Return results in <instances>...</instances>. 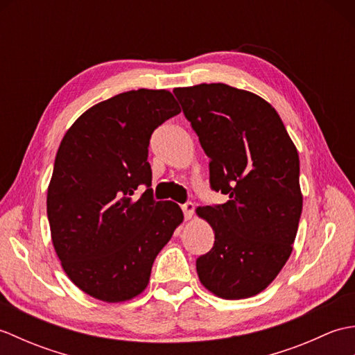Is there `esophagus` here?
I'll return each instance as SVG.
<instances>
[{
  "instance_id": "1",
  "label": "esophagus",
  "mask_w": 355,
  "mask_h": 355,
  "mask_svg": "<svg viewBox=\"0 0 355 355\" xmlns=\"http://www.w3.org/2000/svg\"><path fill=\"white\" fill-rule=\"evenodd\" d=\"M182 209H183V214H184L186 220H191L192 215H193V209H195V206L192 205V202H191V201L184 202V205L182 206Z\"/></svg>"
}]
</instances>
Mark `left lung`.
<instances>
[{"label": "left lung", "mask_w": 355, "mask_h": 355, "mask_svg": "<svg viewBox=\"0 0 355 355\" xmlns=\"http://www.w3.org/2000/svg\"><path fill=\"white\" fill-rule=\"evenodd\" d=\"M210 158V186L224 205L198 207L215 244L197 259L200 282L223 299L256 296L293 252L302 192L299 154L281 117L254 93L225 84L173 89Z\"/></svg>", "instance_id": "left-lung-1"}]
</instances>
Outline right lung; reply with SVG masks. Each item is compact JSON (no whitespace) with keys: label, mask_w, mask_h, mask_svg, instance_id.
I'll return each instance as SVG.
<instances>
[{"label":"right lung","mask_w":355,"mask_h":355,"mask_svg":"<svg viewBox=\"0 0 355 355\" xmlns=\"http://www.w3.org/2000/svg\"><path fill=\"white\" fill-rule=\"evenodd\" d=\"M182 111L168 89H132L87 110L59 145L47 192L51 243L67 276L108 304L146 288L183 212L149 189L150 134ZM140 185L148 189L140 198Z\"/></svg>","instance_id":"add662e5"}]
</instances>
